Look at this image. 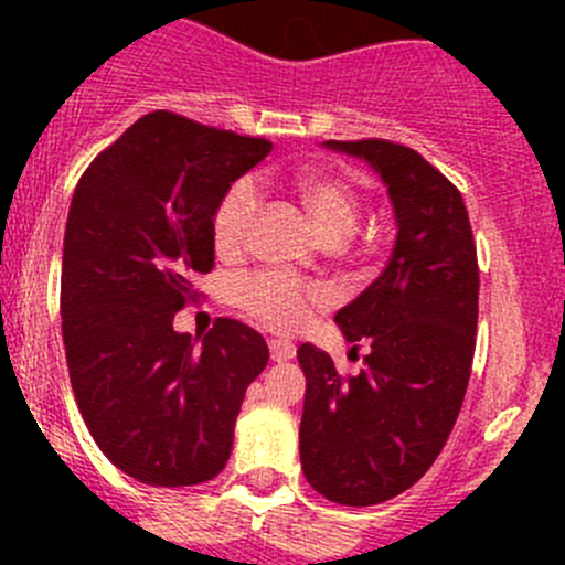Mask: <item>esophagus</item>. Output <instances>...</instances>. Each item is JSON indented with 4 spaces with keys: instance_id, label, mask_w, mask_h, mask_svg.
<instances>
[{
    "instance_id": "obj_1",
    "label": "esophagus",
    "mask_w": 565,
    "mask_h": 565,
    "mask_svg": "<svg viewBox=\"0 0 565 565\" xmlns=\"http://www.w3.org/2000/svg\"><path fill=\"white\" fill-rule=\"evenodd\" d=\"M270 358L276 363H287L295 358V344L292 341H281V339H270Z\"/></svg>"
}]
</instances>
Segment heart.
<instances>
[{
  "label": "heart",
  "mask_w": 565,
  "mask_h": 565,
  "mask_svg": "<svg viewBox=\"0 0 565 565\" xmlns=\"http://www.w3.org/2000/svg\"><path fill=\"white\" fill-rule=\"evenodd\" d=\"M300 202L309 213L311 226L324 243H341L352 235L361 215L355 188L347 180L322 172H306L295 180ZM256 215V191L250 182H235L221 199L213 221V241L218 254H237L248 241ZM237 300L250 317L281 333L303 328L315 306L322 303L319 289L300 284L281 273H256L237 284Z\"/></svg>",
  "instance_id": "1"
}]
</instances>
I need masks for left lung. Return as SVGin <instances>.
I'll list each match as a JSON object with an SVG mask.
<instances>
[{
	"label": "left lung",
	"mask_w": 565,
	"mask_h": 565,
	"mask_svg": "<svg viewBox=\"0 0 565 565\" xmlns=\"http://www.w3.org/2000/svg\"><path fill=\"white\" fill-rule=\"evenodd\" d=\"M324 147L380 174L396 243L385 270L335 311L347 341L372 347L361 372L344 380L328 352L300 344V465L322 498L377 505L429 470L457 424L476 350V243L457 185L415 150L385 139Z\"/></svg>",
	"instance_id": "left-lung-1"
}]
</instances>
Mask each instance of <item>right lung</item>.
<instances>
[{
  "mask_svg": "<svg viewBox=\"0 0 565 565\" xmlns=\"http://www.w3.org/2000/svg\"><path fill=\"white\" fill-rule=\"evenodd\" d=\"M270 141L169 111L136 119L78 180L62 250V339L78 413L111 465L150 487H193L226 467L267 344L237 319L177 333L213 270V221Z\"/></svg>",
  "mask_w": 565,
  "mask_h": 565,
  "instance_id": "add662e5",
  "label": "right lung"
}]
</instances>
